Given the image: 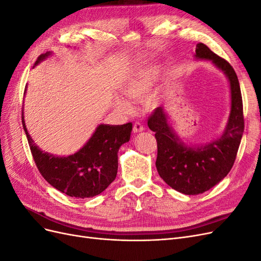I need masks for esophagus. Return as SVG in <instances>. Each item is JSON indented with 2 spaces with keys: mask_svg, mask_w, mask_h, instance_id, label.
Wrapping results in <instances>:
<instances>
[{
  "mask_svg": "<svg viewBox=\"0 0 261 261\" xmlns=\"http://www.w3.org/2000/svg\"><path fill=\"white\" fill-rule=\"evenodd\" d=\"M133 130H134V133L143 132L144 130V126L141 125L139 122H135V123H134V126H133Z\"/></svg>",
  "mask_w": 261,
  "mask_h": 261,
  "instance_id": "esophagus-1",
  "label": "esophagus"
}]
</instances>
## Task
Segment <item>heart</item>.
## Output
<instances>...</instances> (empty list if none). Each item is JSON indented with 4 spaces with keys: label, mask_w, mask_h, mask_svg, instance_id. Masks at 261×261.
Segmentation results:
<instances>
[{
    "label": "heart",
    "mask_w": 261,
    "mask_h": 261,
    "mask_svg": "<svg viewBox=\"0 0 261 261\" xmlns=\"http://www.w3.org/2000/svg\"><path fill=\"white\" fill-rule=\"evenodd\" d=\"M155 72L153 69H139L134 73L124 84L122 92L124 96L130 101H141L149 93L154 81ZM158 103L155 96H149L146 99L147 108H154ZM116 108L124 113L132 111L129 102L124 99H117L115 101Z\"/></svg>",
    "instance_id": "b5f03b06"
}]
</instances>
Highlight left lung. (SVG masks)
<instances>
[{
    "label": "left lung",
    "mask_w": 261,
    "mask_h": 261,
    "mask_svg": "<svg viewBox=\"0 0 261 261\" xmlns=\"http://www.w3.org/2000/svg\"><path fill=\"white\" fill-rule=\"evenodd\" d=\"M195 57L212 61L230 82L231 114L222 136L206 146L187 147L173 133L163 108L154 109L148 118L149 128L155 133L158 173L170 187L185 195L202 194L228 174L244 132L243 100L234 68L201 42L196 45Z\"/></svg>",
    "instance_id": "8db88e82"
}]
</instances>
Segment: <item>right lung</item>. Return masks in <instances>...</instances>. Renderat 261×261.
<instances>
[{"label": "right lung", "instance_id": "obj_1", "mask_svg": "<svg viewBox=\"0 0 261 261\" xmlns=\"http://www.w3.org/2000/svg\"><path fill=\"white\" fill-rule=\"evenodd\" d=\"M50 53L41 54L36 65ZM25 129L31 154L40 174L58 191L75 198H90L102 193L112 183L117 173V151L130 137L132 123L99 125L91 138L78 152L55 156L39 149Z\"/></svg>", "mask_w": 261, "mask_h": 261}]
</instances>
